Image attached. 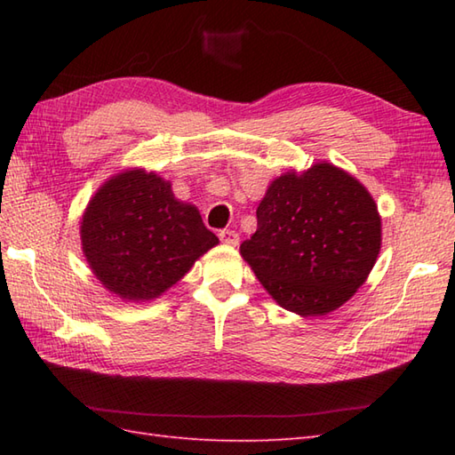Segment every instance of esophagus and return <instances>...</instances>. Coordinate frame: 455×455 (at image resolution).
I'll return each mask as SVG.
<instances>
[{
	"mask_svg": "<svg viewBox=\"0 0 455 455\" xmlns=\"http://www.w3.org/2000/svg\"><path fill=\"white\" fill-rule=\"evenodd\" d=\"M219 238H220V243H222V244H227V246H236V244H238V235H236V230H230V228L220 230V233H219Z\"/></svg>",
	"mask_w": 455,
	"mask_h": 455,
	"instance_id": "1",
	"label": "esophagus"
}]
</instances>
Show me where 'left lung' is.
Instances as JSON below:
<instances>
[{
  "label": "left lung",
  "instance_id": "obj_1",
  "mask_svg": "<svg viewBox=\"0 0 455 455\" xmlns=\"http://www.w3.org/2000/svg\"><path fill=\"white\" fill-rule=\"evenodd\" d=\"M240 254L277 305L321 316L350 299L381 248V217L360 181L328 162L287 172L259 201Z\"/></svg>",
  "mask_w": 455,
  "mask_h": 455
}]
</instances>
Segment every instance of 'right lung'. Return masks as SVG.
<instances>
[{"instance_id": "add662e5", "label": "right lung", "mask_w": 455, "mask_h": 455, "mask_svg": "<svg viewBox=\"0 0 455 455\" xmlns=\"http://www.w3.org/2000/svg\"><path fill=\"white\" fill-rule=\"evenodd\" d=\"M82 250L93 275L124 301H150L219 244L197 207L181 203L154 172L108 180L82 217Z\"/></svg>"}]
</instances>
